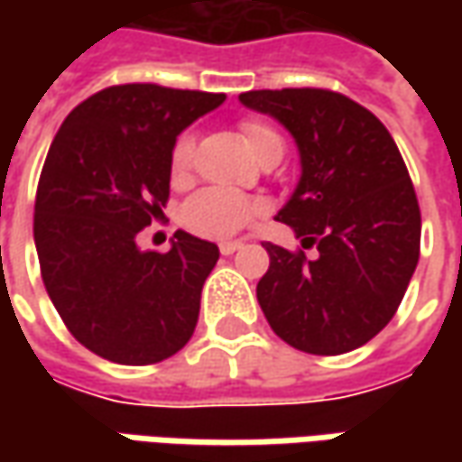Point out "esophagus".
I'll use <instances>...</instances> for the list:
<instances>
[{
	"instance_id": "1",
	"label": "esophagus",
	"mask_w": 462,
	"mask_h": 462,
	"mask_svg": "<svg viewBox=\"0 0 462 462\" xmlns=\"http://www.w3.org/2000/svg\"><path fill=\"white\" fill-rule=\"evenodd\" d=\"M241 246H244L241 241H221V244H218L221 254H234V252H236V249H241Z\"/></svg>"
}]
</instances>
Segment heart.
I'll list each match as a JSON object with an SVG mask.
<instances>
[{
	"mask_svg": "<svg viewBox=\"0 0 462 462\" xmlns=\"http://www.w3.org/2000/svg\"><path fill=\"white\" fill-rule=\"evenodd\" d=\"M239 134L249 152L257 156L259 162L273 152H282V138L277 135L275 128H270L264 120L257 117H244L239 123ZM192 156H195V138L189 134H182L169 153V169L180 180L187 177L192 169ZM264 213V203L249 200L234 192H226L218 187H208L203 192L192 195L182 208V223L198 236L208 239H226L239 234L244 226L257 221Z\"/></svg>",
	"mask_w": 462,
	"mask_h": 462,
	"instance_id": "obj_1",
	"label": "heart"
}]
</instances>
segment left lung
<instances>
[{
  "label": "left lung",
  "instance_id": "8db88e82",
  "mask_svg": "<svg viewBox=\"0 0 462 462\" xmlns=\"http://www.w3.org/2000/svg\"><path fill=\"white\" fill-rule=\"evenodd\" d=\"M239 99L277 117L300 152V182L277 213L303 248L264 241L257 300L282 342L309 355L367 345L399 310L419 262L421 213L396 141L367 107L331 89H254Z\"/></svg>",
  "mask_w": 462,
  "mask_h": 462
}]
</instances>
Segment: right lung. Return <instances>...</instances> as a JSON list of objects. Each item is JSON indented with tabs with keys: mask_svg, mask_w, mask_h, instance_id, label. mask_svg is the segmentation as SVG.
Instances as JSON below:
<instances>
[{
	"mask_svg": "<svg viewBox=\"0 0 462 462\" xmlns=\"http://www.w3.org/2000/svg\"><path fill=\"white\" fill-rule=\"evenodd\" d=\"M223 99L116 84L77 105L48 149L32 216L41 277L71 337L110 363H162L198 327L218 246L177 231L169 252H141L135 236L164 216L177 135Z\"/></svg>",
	"mask_w": 462,
	"mask_h": 462,
	"instance_id": "right-lung-1",
	"label": "right lung"
}]
</instances>
